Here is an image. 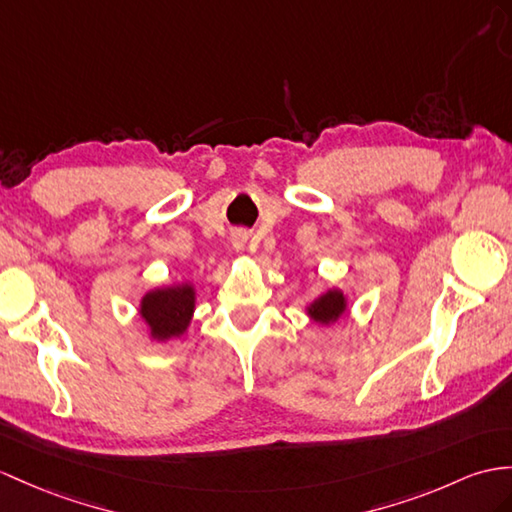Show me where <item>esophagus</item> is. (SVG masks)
Masks as SVG:
<instances>
[{"instance_id":"34e87169","label":"esophagus","mask_w":512,"mask_h":512,"mask_svg":"<svg viewBox=\"0 0 512 512\" xmlns=\"http://www.w3.org/2000/svg\"><path fill=\"white\" fill-rule=\"evenodd\" d=\"M247 241H249V236H247V232H243V230L232 234V245H234L236 249H245Z\"/></svg>"}]
</instances>
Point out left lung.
<instances>
[{
    "instance_id": "obj_1",
    "label": "left lung",
    "mask_w": 512,
    "mask_h": 512,
    "mask_svg": "<svg viewBox=\"0 0 512 512\" xmlns=\"http://www.w3.org/2000/svg\"><path fill=\"white\" fill-rule=\"evenodd\" d=\"M347 310V297L339 289H330L321 293L306 306V315L321 326H330V323L339 321V317Z\"/></svg>"
}]
</instances>
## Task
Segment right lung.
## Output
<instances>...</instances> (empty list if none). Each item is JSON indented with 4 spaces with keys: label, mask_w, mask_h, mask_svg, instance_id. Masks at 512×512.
<instances>
[{
    "label": "right lung",
    "mask_w": 512,
    "mask_h": 512,
    "mask_svg": "<svg viewBox=\"0 0 512 512\" xmlns=\"http://www.w3.org/2000/svg\"><path fill=\"white\" fill-rule=\"evenodd\" d=\"M195 310V286L189 282L160 286L143 295L139 315L154 341L178 339L189 328Z\"/></svg>",
    "instance_id": "add662e5"
}]
</instances>
